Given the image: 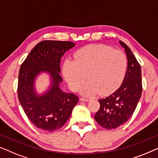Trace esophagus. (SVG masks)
<instances>
[{
	"label": "esophagus",
	"mask_w": 158,
	"mask_h": 158,
	"mask_svg": "<svg viewBox=\"0 0 158 158\" xmlns=\"http://www.w3.org/2000/svg\"><path fill=\"white\" fill-rule=\"evenodd\" d=\"M79 99H80V101H83V102H89L90 100V99L84 98V97H81V98H80Z\"/></svg>",
	"instance_id": "1"
}]
</instances>
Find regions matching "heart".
I'll use <instances>...</instances> for the list:
<instances>
[{
	"label": "heart",
	"mask_w": 158,
	"mask_h": 158,
	"mask_svg": "<svg viewBox=\"0 0 158 158\" xmlns=\"http://www.w3.org/2000/svg\"><path fill=\"white\" fill-rule=\"evenodd\" d=\"M127 67V57L122 51L92 44L77 51L74 61H64L62 72L72 90L78 89L86 77L88 81L81 89L84 94L99 92L100 95H106L119 87Z\"/></svg>",
	"instance_id": "obj_1"
}]
</instances>
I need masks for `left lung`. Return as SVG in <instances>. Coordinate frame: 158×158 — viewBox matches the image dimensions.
Wrapping results in <instances>:
<instances>
[{"label": "left lung", "instance_id": "8db88e82", "mask_svg": "<svg viewBox=\"0 0 158 158\" xmlns=\"http://www.w3.org/2000/svg\"><path fill=\"white\" fill-rule=\"evenodd\" d=\"M125 51L127 69L120 87L110 96L99 99L100 107L94 119L102 127L117 128L132 117L141 97V67L132 51L124 42L119 41Z\"/></svg>", "mask_w": 158, "mask_h": 158}]
</instances>
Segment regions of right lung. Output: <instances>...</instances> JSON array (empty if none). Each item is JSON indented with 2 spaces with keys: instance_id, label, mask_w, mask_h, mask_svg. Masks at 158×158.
<instances>
[{
  "instance_id": "1",
  "label": "right lung",
  "mask_w": 158,
  "mask_h": 158,
  "mask_svg": "<svg viewBox=\"0 0 158 158\" xmlns=\"http://www.w3.org/2000/svg\"><path fill=\"white\" fill-rule=\"evenodd\" d=\"M76 45L70 41H43L35 45L19 70L18 97L26 116L40 130L52 132L66 123L79 97L66 93L59 87L63 81L60 75L61 58ZM42 72L50 75V89L38 95L35 79Z\"/></svg>"
}]
</instances>
